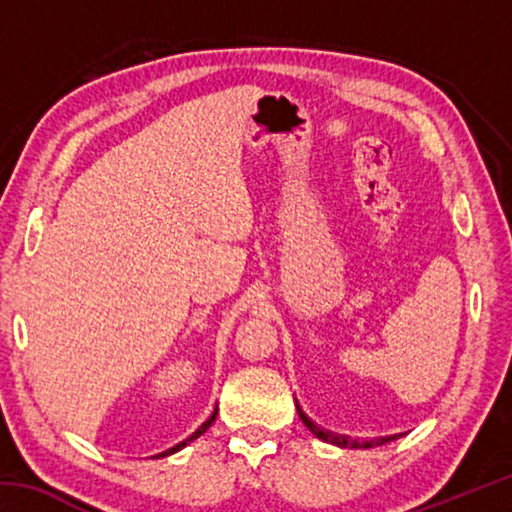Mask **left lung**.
<instances>
[{
    "mask_svg": "<svg viewBox=\"0 0 512 512\" xmlns=\"http://www.w3.org/2000/svg\"><path fill=\"white\" fill-rule=\"evenodd\" d=\"M296 409H298V415H300V420L305 422V427L314 433L316 438H320V440H325V443H332V445H339V447H352V449H368V447H379V445H384V443H391V440H395V438H400V436H386V438H375V440H352V438H345V436H334V433H329V431H323V429H318L314 422H311L305 413H302V409L300 406L296 404Z\"/></svg>",
    "mask_w": 512,
    "mask_h": 512,
    "instance_id": "1",
    "label": "left lung"
}]
</instances>
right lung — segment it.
Returning <instances> with one entry per match:
<instances>
[{
    "instance_id": "add662e5",
    "label": "right lung",
    "mask_w": 512,
    "mask_h": 512,
    "mask_svg": "<svg viewBox=\"0 0 512 512\" xmlns=\"http://www.w3.org/2000/svg\"><path fill=\"white\" fill-rule=\"evenodd\" d=\"M214 418H216V411L212 413V418L210 420H205L203 424H201V427H198L194 433H192V436H189L187 440H183V443H178L176 447H171V449H167V452H162V454H158V456H169V454H173V452H178V449H183L185 445H189V443H192V440H196L198 436H201V433H205L207 429H210V424L214 422Z\"/></svg>"
}]
</instances>
